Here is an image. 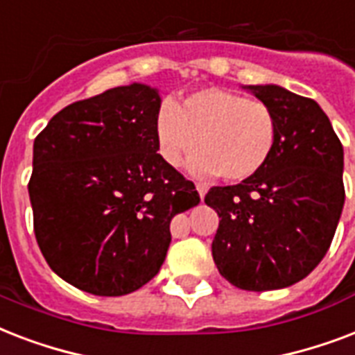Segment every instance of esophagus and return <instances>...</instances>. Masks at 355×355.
Wrapping results in <instances>:
<instances>
[{
    "mask_svg": "<svg viewBox=\"0 0 355 355\" xmlns=\"http://www.w3.org/2000/svg\"><path fill=\"white\" fill-rule=\"evenodd\" d=\"M195 188H197V191H199L200 199H205L206 191H208V186H206V184H202V182H197V184H195Z\"/></svg>",
    "mask_w": 355,
    "mask_h": 355,
    "instance_id": "esophagus-1",
    "label": "esophagus"
}]
</instances>
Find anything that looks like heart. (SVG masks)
Returning <instances> with one entry per match:
<instances>
[{
	"mask_svg": "<svg viewBox=\"0 0 355 355\" xmlns=\"http://www.w3.org/2000/svg\"><path fill=\"white\" fill-rule=\"evenodd\" d=\"M278 138L276 114L267 103L223 88H205L166 101L156 118V141L169 166L188 162L197 177L219 175L228 182L252 177L269 162Z\"/></svg>",
	"mask_w": 355,
	"mask_h": 355,
	"instance_id": "b5f03b06",
	"label": "heart"
}]
</instances>
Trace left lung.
I'll return each mask as SVG.
<instances>
[{
  "label": "left lung",
  "mask_w": 355,
  "mask_h": 355,
  "mask_svg": "<svg viewBox=\"0 0 355 355\" xmlns=\"http://www.w3.org/2000/svg\"><path fill=\"white\" fill-rule=\"evenodd\" d=\"M243 88L272 108L278 138L256 175L206 193L219 216L211 256L239 289H284L306 278L330 248L345 205V153L313 99L278 85Z\"/></svg>",
  "instance_id": "obj_1"
}]
</instances>
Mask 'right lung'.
<instances>
[{
	"mask_svg": "<svg viewBox=\"0 0 355 355\" xmlns=\"http://www.w3.org/2000/svg\"><path fill=\"white\" fill-rule=\"evenodd\" d=\"M160 94L118 86L55 114L33 145L29 197L35 236L62 280L121 297L155 278L171 243L169 225L200 197L162 158Z\"/></svg>",
	"mask_w": 355,
	"mask_h": 355,
	"instance_id": "obj_1",
	"label": "right lung"
}]
</instances>
